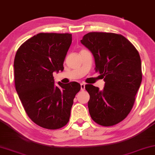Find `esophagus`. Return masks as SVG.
Masks as SVG:
<instances>
[{"label":"esophagus","mask_w":155,"mask_h":155,"mask_svg":"<svg viewBox=\"0 0 155 155\" xmlns=\"http://www.w3.org/2000/svg\"><path fill=\"white\" fill-rule=\"evenodd\" d=\"M81 91L85 90V84H81Z\"/></svg>","instance_id":"34e87169"}]
</instances>
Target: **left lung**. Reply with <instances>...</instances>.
<instances>
[{
  "instance_id": "1",
  "label": "left lung",
  "mask_w": 155,
  "mask_h": 155,
  "mask_svg": "<svg viewBox=\"0 0 155 155\" xmlns=\"http://www.w3.org/2000/svg\"><path fill=\"white\" fill-rule=\"evenodd\" d=\"M81 42L92 53L96 71L105 81L104 89L86 84L91 118L103 126L121 122L133 108L142 81L141 59L133 44L121 35L89 32Z\"/></svg>"
}]
</instances>
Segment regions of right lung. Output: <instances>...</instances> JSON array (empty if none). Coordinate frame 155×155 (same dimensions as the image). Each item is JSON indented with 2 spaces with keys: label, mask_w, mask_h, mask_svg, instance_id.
Masks as SVG:
<instances>
[{
  "label": "right lung",
  "mask_w": 155,
  "mask_h": 155,
  "mask_svg": "<svg viewBox=\"0 0 155 155\" xmlns=\"http://www.w3.org/2000/svg\"><path fill=\"white\" fill-rule=\"evenodd\" d=\"M71 34L39 33L18 49L14 60L15 85L25 110L39 126L61 128L69 122L77 82L54 85L53 72L64 70Z\"/></svg>",
  "instance_id": "right-lung-1"
}]
</instances>
